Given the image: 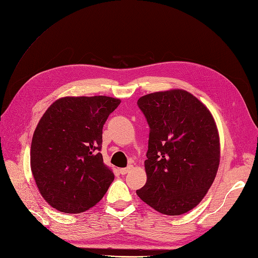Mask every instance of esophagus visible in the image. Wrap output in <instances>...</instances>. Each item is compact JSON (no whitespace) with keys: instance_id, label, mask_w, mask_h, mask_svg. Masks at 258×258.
<instances>
[{"instance_id":"1","label":"esophagus","mask_w":258,"mask_h":258,"mask_svg":"<svg viewBox=\"0 0 258 258\" xmlns=\"http://www.w3.org/2000/svg\"><path fill=\"white\" fill-rule=\"evenodd\" d=\"M132 169H134V167H132V166H129L127 168H121V169H119V172H120V174L124 175V174H127L128 172H130Z\"/></svg>"}]
</instances>
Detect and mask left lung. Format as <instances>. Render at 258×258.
<instances>
[{"mask_svg":"<svg viewBox=\"0 0 258 258\" xmlns=\"http://www.w3.org/2000/svg\"><path fill=\"white\" fill-rule=\"evenodd\" d=\"M138 105L151 131L144 162L147 179L137 195L162 214L187 213L205 198L220 166L214 117L183 89L148 93Z\"/></svg>","mask_w":258,"mask_h":258,"instance_id":"1","label":"left lung"}]
</instances>
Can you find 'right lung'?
Wrapping results in <instances>:
<instances>
[{
    "instance_id": "add662e5",
    "label": "right lung",
    "mask_w": 258,
    "mask_h": 258,
    "mask_svg": "<svg viewBox=\"0 0 258 258\" xmlns=\"http://www.w3.org/2000/svg\"><path fill=\"white\" fill-rule=\"evenodd\" d=\"M120 100L106 96L62 97L34 130L30 166L38 191L63 213H82L103 198L114 181L101 153L102 128Z\"/></svg>"
}]
</instances>
